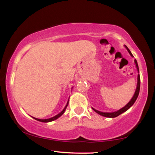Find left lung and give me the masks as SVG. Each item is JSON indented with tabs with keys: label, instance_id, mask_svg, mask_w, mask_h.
<instances>
[{
	"label": "left lung",
	"instance_id": "left-lung-1",
	"mask_svg": "<svg viewBox=\"0 0 155 155\" xmlns=\"http://www.w3.org/2000/svg\"><path fill=\"white\" fill-rule=\"evenodd\" d=\"M125 48H126L127 51H128V52L129 53V54L130 55L131 57H134L133 56L132 53L130 52V51L129 50V48L127 47L126 45H124ZM134 63L135 64V67H136V69H137V73H138V75H137V87H136V90H135V92L134 93V94H133V96L132 98L130 101H129V102L127 104L126 106H124V107L121 108V109L117 110V111H113V112H102V111H98V110L94 109V108H92V109L94 110V111L97 113L99 115L102 116H104V117H107V118H115V117H117L118 116H119L120 114H121L123 113H124L125 111H126L127 110H128L130 108L132 107V106L134 104L135 101H136V99L137 98V97H138V94H139V92H140V74H139V68H138V65H137V62L136 61V59H135L134 60Z\"/></svg>",
	"mask_w": 155,
	"mask_h": 155
}]
</instances>
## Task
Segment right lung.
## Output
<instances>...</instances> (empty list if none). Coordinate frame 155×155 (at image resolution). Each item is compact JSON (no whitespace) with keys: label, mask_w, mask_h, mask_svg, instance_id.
I'll return each instance as SVG.
<instances>
[{"label":"right lung","mask_w":155,"mask_h":155,"mask_svg":"<svg viewBox=\"0 0 155 155\" xmlns=\"http://www.w3.org/2000/svg\"><path fill=\"white\" fill-rule=\"evenodd\" d=\"M72 89H73V87H72ZM68 102H69V99H68V102H67V104H66V105H65V107H64V109H63L62 110V111H61L60 112V113L58 114H57V115H56V116H53V117H51V118H46V119H40V118H37L33 117V116H31V117H32V118H34V119H35V120H38V121L43 122V123H48V122L54 121V120H56L57 118H58L59 117H61V116H62L63 114H64V112H65V109H66V108H67V107H68Z\"/></svg>","instance_id":"right-lung-1"}]
</instances>
